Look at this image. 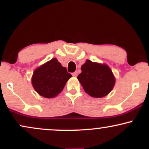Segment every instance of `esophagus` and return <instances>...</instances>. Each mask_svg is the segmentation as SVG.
I'll list each match as a JSON object with an SVG mask.
<instances>
[{
    "label": "esophagus",
    "mask_w": 149,
    "mask_h": 149,
    "mask_svg": "<svg viewBox=\"0 0 149 149\" xmlns=\"http://www.w3.org/2000/svg\"><path fill=\"white\" fill-rule=\"evenodd\" d=\"M72 76L74 77H76L77 76H78V72H77V71H75L74 73H72Z\"/></svg>",
    "instance_id": "34e87169"
}]
</instances>
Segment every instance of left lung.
I'll use <instances>...</instances> for the list:
<instances>
[{
	"instance_id": "obj_1",
	"label": "left lung",
	"mask_w": 149,
	"mask_h": 149,
	"mask_svg": "<svg viewBox=\"0 0 149 149\" xmlns=\"http://www.w3.org/2000/svg\"><path fill=\"white\" fill-rule=\"evenodd\" d=\"M81 73L78 79L86 93L100 98L107 96L113 88L116 79L107 64H101L87 60L81 66Z\"/></svg>"
}]
</instances>
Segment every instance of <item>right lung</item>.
I'll list each match as a JSON object with an SVG mask.
<instances>
[{"label":"right lung","instance_id":"obj_1","mask_svg":"<svg viewBox=\"0 0 149 149\" xmlns=\"http://www.w3.org/2000/svg\"><path fill=\"white\" fill-rule=\"evenodd\" d=\"M71 76L56 58L41 65L34 71L32 85L40 95L45 98H53L64 89Z\"/></svg>","mask_w":149,"mask_h":149}]
</instances>
